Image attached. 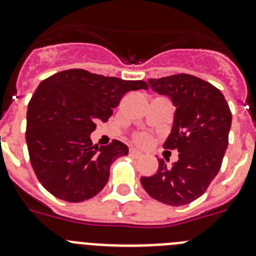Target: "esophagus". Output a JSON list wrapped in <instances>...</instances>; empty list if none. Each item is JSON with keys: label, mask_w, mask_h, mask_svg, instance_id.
Segmentation results:
<instances>
[{"label": "esophagus", "mask_w": 256, "mask_h": 256, "mask_svg": "<svg viewBox=\"0 0 256 256\" xmlns=\"http://www.w3.org/2000/svg\"><path fill=\"white\" fill-rule=\"evenodd\" d=\"M130 155H132V156H134V158H141V156H142L141 151L136 150V148H130Z\"/></svg>", "instance_id": "1"}]
</instances>
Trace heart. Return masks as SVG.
Masks as SVG:
<instances>
[{"mask_svg": "<svg viewBox=\"0 0 256 256\" xmlns=\"http://www.w3.org/2000/svg\"><path fill=\"white\" fill-rule=\"evenodd\" d=\"M136 141L138 142L140 144H146L148 142V136L144 134V133L137 134V136H136Z\"/></svg>", "mask_w": 256, "mask_h": 256, "instance_id": "heart-1", "label": "heart"}]
</instances>
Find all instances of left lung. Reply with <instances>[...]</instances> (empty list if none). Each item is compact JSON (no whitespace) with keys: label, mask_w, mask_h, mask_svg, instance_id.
I'll use <instances>...</instances> for the list:
<instances>
[{"label":"left lung","mask_w":256,"mask_h":256,"mask_svg":"<svg viewBox=\"0 0 256 256\" xmlns=\"http://www.w3.org/2000/svg\"><path fill=\"white\" fill-rule=\"evenodd\" d=\"M148 83L176 108L164 148H176L180 155L172 166L158 159L159 169L151 177H142L141 184L162 204H190L206 191L220 169L232 124L230 106L218 88L190 74L148 79Z\"/></svg>","instance_id":"obj_1"}]
</instances>
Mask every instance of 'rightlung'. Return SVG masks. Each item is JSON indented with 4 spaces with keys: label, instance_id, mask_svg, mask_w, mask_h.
<instances>
[{
    "label": "right lung",
    "instance_id": "1",
    "mask_svg": "<svg viewBox=\"0 0 256 256\" xmlns=\"http://www.w3.org/2000/svg\"><path fill=\"white\" fill-rule=\"evenodd\" d=\"M137 90H148V83L83 69L64 70L40 83L28 105L26 140L33 170L50 194L79 202L105 187L110 165L128 154V146L114 140L98 148L91 133L126 92Z\"/></svg>",
    "mask_w": 256,
    "mask_h": 256
}]
</instances>
